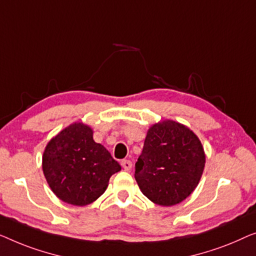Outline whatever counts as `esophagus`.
Instances as JSON below:
<instances>
[{
	"label": "esophagus",
	"mask_w": 256,
	"mask_h": 256,
	"mask_svg": "<svg viewBox=\"0 0 256 256\" xmlns=\"http://www.w3.org/2000/svg\"><path fill=\"white\" fill-rule=\"evenodd\" d=\"M122 167L124 168V170H130L132 168V162L130 160H123L122 161Z\"/></svg>",
	"instance_id": "1"
}]
</instances>
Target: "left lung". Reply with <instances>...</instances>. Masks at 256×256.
<instances>
[{"mask_svg": "<svg viewBox=\"0 0 256 256\" xmlns=\"http://www.w3.org/2000/svg\"><path fill=\"white\" fill-rule=\"evenodd\" d=\"M204 166L205 154L198 136L184 125L164 120L147 131L134 178L147 198L172 206L195 190Z\"/></svg>", "mask_w": 256, "mask_h": 256, "instance_id": "8db88e82", "label": "left lung"}]
</instances>
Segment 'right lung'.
I'll list each match as a JSON object with an SVG mask.
<instances>
[{
    "label": "right lung",
    "instance_id": "add662e5",
    "mask_svg": "<svg viewBox=\"0 0 256 256\" xmlns=\"http://www.w3.org/2000/svg\"><path fill=\"white\" fill-rule=\"evenodd\" d=\"M120 164L92 139V130L74 123L50 140L42 156V172L61 200L84 206L95 202Z\"/></svg>",
    "mask_w": 256,
    "mask_h": 256
}]
</instances>
